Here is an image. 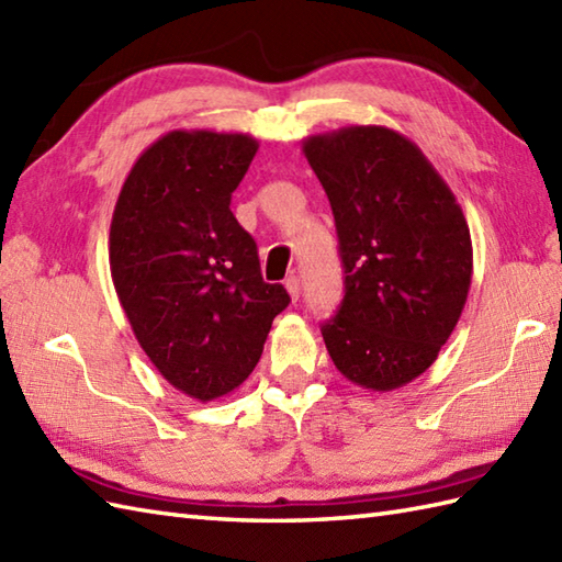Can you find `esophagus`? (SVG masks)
Instances as JSON below:
<instances>
[{
  "instance_id": "esophagus-1",
  "label": "esophagus",
  "mask_w": 562,
  "mask_h": 562,
  "mask_svg": "<svg viewBox=\"0 0 562 562\" xmlns=\"http://www.w3.org/2000/svg\"><path fill=\"white\" fill-rule=\"evenodd\" d=\"M284 290H288V292H290V296H292V302H296V300H300V294H302V284H300V278H294V274H292V278H288V280H284Z\"/></svg>"
}]
</instances>
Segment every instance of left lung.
I'll return each instance as SVG.
<instances>
[{"instance_id":"left-lung-1","label":"left lung","mask_w":562,"mask_h":562,"mask_svg":"<svg viewBox=\"0 0 562 562\" xmlns=\"http://www.w3.org/2000/svg\"><path fill=\"white\" fill-rule=\"evenodd\" d=\"M338 232L345 296L321 326L338 372L372 391L405 386L437 360L471 288L461 205L396 130L350 125L304 139Z\"/></svg>"}]
</instances>
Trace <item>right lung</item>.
<instances>
[{"instance_id":"1","label":"right lung","mask_w":562,"mask_h":562,"mask_svg":"<svg viewBox=\"0 0 562 562\" xmlns=\"http://www.w3.org/2000/svg\"><path fill=\"white\" fill-rule=\"evenodd\" d=\"M256 151L250 135L173 130L139 154L113 210L111 274L135 338L202 403L244 384L290 304L229 210Z\"/></svg>"}]
</instances>
